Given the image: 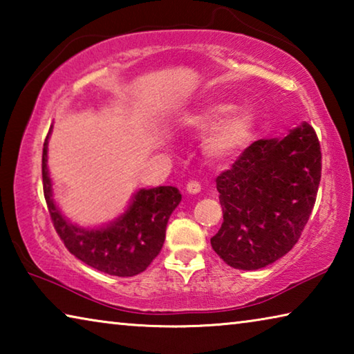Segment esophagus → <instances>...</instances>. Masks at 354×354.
<instances>
[{"label":"esophagus","mask_w":354,"mask_h":354,"mask_svg":"<svg viewBox=\"0 0 354 354\" xmlns=\"http://www.w3.org/2000/svg\"><path fill=\"white\" fill-rule=\"evenodd\" d=\"M187 192H189V194H192V195L200 194V192H201V184L196 183V181H190L187 184Z\"/></svg>","instance_id":"esophagus-1"}]
</instances>
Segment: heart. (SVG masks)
Masks as SVG:
<instances>
[{"label":"heart","mask_w":354,"mask_h":354,"mask_svg":"<svg viewBox=\"0 0 354 354\" xmlns=\"http://www.w3.org/2000/svg\"><path fill=\"white\" fill-rule=\"evenodd\" d=\"M195 133L214 131L206 143V151L214 159H227L248 145L256 131V115L247 107L215 101L200 107L185 118Z\"/></svg>","instance_id":"1"}]
</instances>
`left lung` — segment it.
Listing matches in <instances>:
<instances>
[{
    "label": "left lung",
    "mask_w": 354,
    "mask_h": 354,
    "mask_svg": "<svg viewBox=\"0 0 354 354\" xmlns=\"http://www.w3.org/2000/svg\"><path fill=\"white\" fill-rule=\"evenodd\" d=\"M322 176L320 143L303 122L261 139L217 178L223 223L215 253L239 270H259L289 253L313 212Z\"/></svg>",
    "instance_id": "1"
}]
</instances>
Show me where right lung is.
<instances>
[{"mask_svg": "<svg viewBox=\"0 0 354 354\" xmlns=\"http://www.w3.org/2000/svg\"><path fill=\"white\" fill-rule=\"evenodd\" d=\"M41 154L44 194L59 237L71 254L97 270L112 277H134L153 262L165 241L171 212L181 203V194L171 185L139 189L128 207L117 218L101 226H80L65 217L53 198L48 170V139Z\"/></svg>", "mask_w": 354, "mask_h": 354, "instance_id": "1", "label": "right lung"}]
</instances>
